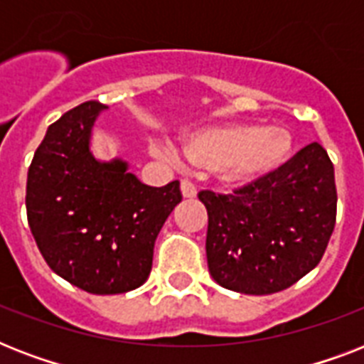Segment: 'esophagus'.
Segmentation results:
<instances>
[{
	"instance_id": "obj_1",
	"label": "esophagus",
	"mask_w": 364,
	"mask_h": 364,
	"mask_svg": "<svg viewBox=\"0 0 364 364\" xmlns=\"http://www.w3.org/2000/svg\"><path fill=\"white\" fill-rule=\"evenodd\" d=\"M183 198H194L196 196V187L191 181H181Z\"/></svg>"
}]
</instances>
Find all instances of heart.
<instances>
[{
    "instance_id": "heart-1",
    "label": "heart",
    "mask_w": 364,
    "mask_h": 364,
    "mask_svg": "<svg viewBox=\"0 0 364 364\" xmlns=\"http://www.w3.org/2000/svg\"><path fill=\"white\" fill-rule=\"evenodd\" d=\"M183 149L194 168L219 173L236 187H247L287 162L293 139L279 126L228 124L194 132L185 137ZM154 153L176 164L179 162V153L166 143L154 145Z\"/></svg>"
}]
</instances>
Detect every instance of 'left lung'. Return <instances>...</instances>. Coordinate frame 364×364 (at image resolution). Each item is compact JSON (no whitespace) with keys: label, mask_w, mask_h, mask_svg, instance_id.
<instances>
[{"label":"left lung","mask_w":364,"mask_h":364,"mask_svg":"<svg viewBox=\"0 0 364 364\" xmlns=\"http://www.w3.org/2000/svg\"><path fill=\"white\" fill-rule=\"evenodd\" d=\"M208 210L205 255L211 277L243 294L291 287L319 264L336 223L334 166L319 143L300 149L262 181L215 194Z\"/></svg>","instance_id":"1"}]
</instances>
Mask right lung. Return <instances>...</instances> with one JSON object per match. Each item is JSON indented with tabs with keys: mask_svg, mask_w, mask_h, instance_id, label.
<instances>
[{
	"mask_svg": "<svg viewBox=\"0 0 364 364\" xmlns=\"http://www.w3.org/2000/svg\"><path fill=\"white\" fill-rule=\"evenodd\" d=\"M107 105L85 102L48 126L26 185L31 234L50 270L92 294H121L147 282L154 240L181 202L179 181L149 187L128 162L90 151Z\"/></svg>",
	"mask_w": 364,
	"mask_h": 364,
	"instance_id": "obj_1",
	"label": "right lung"
}]
</instances>
